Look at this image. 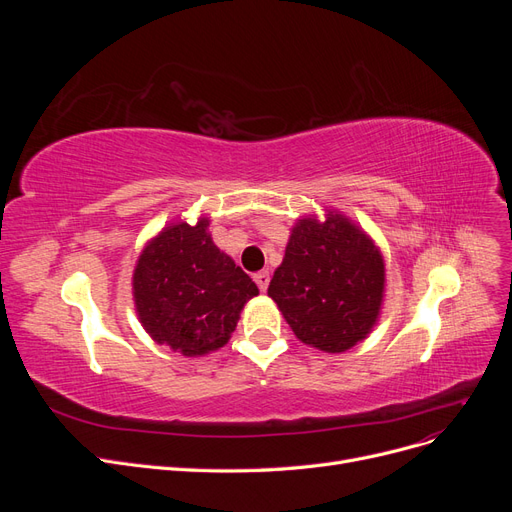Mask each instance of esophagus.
Here are the masks:
<instances>
[{
    "label": "esophagus",
    "instance_id": "34e87169",
    "mask_svg": "<svg viewBox=\"0 0 512 512\" xmlns=\"http://www.w3.org/2000/svg\"><path fill=\"white\" fill-rule=\"evenodd\" d=\"M254 282L260 288V292H265L269 288V271H258L254 275Z\"/></svg>",
    "mask_w": 512,
    "mask_h": 512
}]
</instances>
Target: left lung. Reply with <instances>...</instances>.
Segmentation results:
<instances>
[{
    "label": "left lung",
    "instance_id": "obj_1",
    "mask_svg": "<svg viewBox=\"0 0 512 512\" xmlns=\"http://www.w3.org/2000/svg\"><path fill=\"white\" fill-rule=\"evenodd\" d=\"M305 215L290 230L267 294L292 333L316 350L354 348L378 324L386 269L380 247L342 211Z\"/></svg>",
    "mask_w": 512,
    "mask_h": 512
}]
</instances>
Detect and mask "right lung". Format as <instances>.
<instances>
[{
  "label": "right lung",
  "instance_id": "1",
  "mask_svg": "<svg viewBox=\"0 0 512 512\" xmlns=\"http://www.w3.org/2000/svg\"><path fill=\"white\" fill-rule=\"evenodd\" d=\"M132 294L138 320L156 344L205 356L228 344L258 286L213 243L209 218L164 226L136 260Z\"/></svg>",
  "mask_w": 512,
  "mask_h": 512
}]
</instances>
